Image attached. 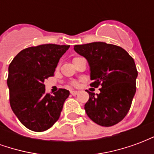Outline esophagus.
<instances>
[{
  "mask_svg": "<svg viewBox=\"0 0 154 154\" xmlns=\"http://www.w3.org/2000/svg\"><path fill=\"white\" fill-rule=\"evenodd\" d=\"M71 94H72V96H76V95L78 94V91H71Z\"/></svg>",
  "mask_w": 154,
  "mask_h": 154,
  "instance_id": "1",
  "label": "esophagus"
}]
</instances>
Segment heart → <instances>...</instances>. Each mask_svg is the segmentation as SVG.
<instances>
[{
    "mask_svg": "<svg viewBox=\"0 0 154 154\" xmlns=\"http://www.w3.org/2000/svg\"><path fill=\"white\" fill-rule=\"evenodd\" d=\"M76 58V57H75ZM71 85L72 86V87H77V85H78V82H77V81H72V82H71Z\"/></svg>",
    "mask_w": 154,
    "mask_h": 154,
    "instance_id": "obj_1",
    "label": "heart"
}]
</instances>
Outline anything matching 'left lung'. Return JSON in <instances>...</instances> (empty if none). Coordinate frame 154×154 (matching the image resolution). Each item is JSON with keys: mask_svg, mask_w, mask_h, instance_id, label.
<instances>
[{"mask_svg": "<svg viewBox=\"0 0 154 154\" xmlns=\"http://www.w3.org/2000/svg\"><path fill=\"white\" fill-rule=\"evenodd\" d=\"M74 49L89 63L91 87L101 86L97 96L87 91V116L99 125L118 124L129 112L136 92L138 71L134 58L121 47L104 42L75 45Z\"/></svg>", "mask_w": 154, "mask_h": 154, "instance_id": "8db88e82", "label": "left lung"}]
</instances>
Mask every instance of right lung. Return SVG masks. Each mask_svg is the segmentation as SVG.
Wrapping results in <instances>:
<instances>
[{
	"mask_svg": "<svg viewBox=\"0 0 154 154\" xmlns=\"http://www.w3.org/2000/svg\"><path fill=\"white\" fill-rule=\"evenodd\" d=\"M69 47L48 44L27 48L10 63V104L27 129L42 132L59 119L69 91L61 88L50 95L45 91L44 80L54 76L58 61Z\"/></svg>",
	"mask_w": 154,
	"mask_h": 154,
	"instance_id": "right-lung-1",
	"label": "right lung"
}]
</instances>
